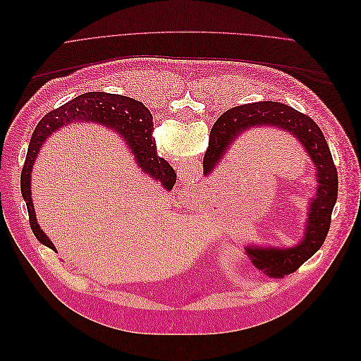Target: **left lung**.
I'll list each match as a JSON object with an SVG mask.
<instances>
[{"label":"left lung","instance_id":"8db88e82","mask_svg":"<svg viewBox=\"0 0 361 361\" xmlns=\"http://www.w3.org/2000/svg\"><path fill=\"white\" fill-rule=\"evenodd\" d=\"M271 126L286 130L300 141L318 170V191L310 202L309 218L301 243L290 248L245 247L255 268L268 277L292 274L318 251L329 233L331 212L337 200V170L326 140L313 120L292 106L280 102H256L239 105L218 117L209 135V146L203 158V174L207 176L223 159L233 141L250 128Z\"/></svg>","mask_w":361,"mask_h":361}]
</instances>
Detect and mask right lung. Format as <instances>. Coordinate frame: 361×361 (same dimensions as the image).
Masks as SVG:
<instances>
[{
    "mask_svg": "<svg viewBox=\"0 0 361 361\" xmlns=\"http://www.w3.org/2000/svg\"><path fill=\"white\" fill-rule=\"evenodd\" d=\"M152 118L154 117L147 108L133 97L104 92H90L80 94L75 99L56 108L40 120L31 135L25 164L23 173H20V192H23V197L27 203L31 231L39 243L57 251L49 241V238L40 228L31 200L30 180L32 164H35L40 146L45 143V140L52 133H56L59 128L73 122H96L113 128L125 138L143 173L149 174L166 190H171L174 182H176V173L166 159L159 158L157 154V145L152 140V129H154Z\"/></svg>",
    "mask_w": 361,
    "mask_h": 361,
    "instance_id": "right-lung-1",
    "label": "right lung"
}]
</instances>
